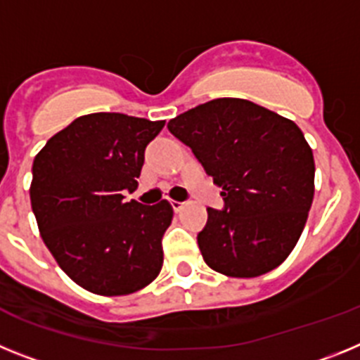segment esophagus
Segmentation results:
<instances>
[{"instance_id":"esophagus-1","label":"esophagus","mask_w":360,"mask_h":360,"mask_svg":"<svg viewBox=\"0 0 360 360\" xmlns=\"http://www.w3.org/2000/svg\"><path fill=\"white\" fill-rule=\"evenodd\" d=\"M171 207H173L174 212H180L184 207H186V203H184V202H176V200H171Z\"/></svg>"}]
</instances>
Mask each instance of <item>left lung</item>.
<instances>
[{
    "instance_id": "left-lung-1",
    "label": "left lung",
    "mask_w": 360,
    "mask_h": 360,
    "mask_svg": "<svg viewBox=\"0 0 360 360\" xmlns=\"http://www.w3.org/2000/svg\"><path fill=\"white\" fill-rule=\"evenodd\" d=\"M214 184L224 211L207 209L203 262L229 278H257L294 250L314 200L316 164L290 119L245 101L214 98L167 122Z\"/></svg>"
}]
</instances>
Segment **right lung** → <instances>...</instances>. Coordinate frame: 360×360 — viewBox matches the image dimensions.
I'll use <instances>...</instances> for the list:
<instances>
[{"instance_id":"1","label":"right lung","mask_w":360,"mask_h":360,"mask_svg":"<svg viewBox=\"0 0 360 360\" xmlns=\"http://www.w3.org/2000/svg\"><path fill=\"white\" fill-rule=\"evenodd\" d=\"M164 120L90 113L46 142L32 165L30 202L57 265L91 294L128 295L160 274L167 200L126 202L136 189L146 146Z\"/></svg>"}]
</instances>
